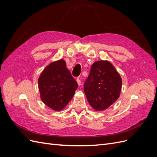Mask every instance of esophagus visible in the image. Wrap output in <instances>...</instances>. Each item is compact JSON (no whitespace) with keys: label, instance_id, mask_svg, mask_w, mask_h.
Returning <instances> with one entry per match:
<instances>
[{"label":"esophagus","instance_id":"esophagus-1","mask_svg":"<svg viewBox=\"0 0 157 157\" xmlns=\"http://www.w3.org/2000/svg\"><path fill=\"white\" fill-rule=\"evenodd\" d=\"M77 83H78V86H80V85H81L82 82H81V80H80V78H77Z\"/></svg>","mask_w":157,"mask_h":157}]
</instances>
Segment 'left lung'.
Segmentation results:
<instances>
[{
    "label": "left lung",
    "instance_id": "left-lung-1",
    "mask_svg": "<svg viewBox=\"0 0 157 157\" xmlns=\"http://www.w3.org/2000/svg\"><path fill=\"white\" fill-rule=\"evenodd\" d=\"M122 79L108 61H96L92 65L84 90L88 101L96 111H103L120 96Z\"/></svg>",
    "mask_w": 157,
    "mask_h": 157
}]
</instances>
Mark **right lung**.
Segmentation results:
<instances>
[{"label": "right lung", "instance_id": "1", "mask_svg": "<svg viewBox=\"0 0 157 157\" xmlns=\"http://www.w3.org/2000/svg\"><path fill=\"white\" fill-rule=\"evenodd\" d=\"M38 83L42 101L56 111L67 105L78 88L63 59L54 61L47 66L40 74Z\"/></svg>", "mask_w": 157, "mask_h": 157}]
</instances>
